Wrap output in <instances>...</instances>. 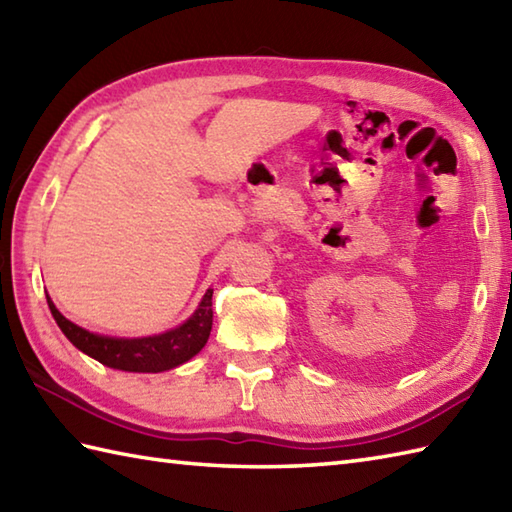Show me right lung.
I'll use <instances>...</instances> for the list:
<instances>
[{"label":"right lung","instance_id":"1","mask_svg":"<svg viewBox=\"0 0 512 512\" xmlns=\"http://www.w3.org/2000/svg\"><path fill=\"white\" fill-rule=\"evenodd\" d=\"M48 306L54 321L74 347H79L81 352L96 358L99 363L123 369V372L156 374L187 363L209 341L213 328V290H206L200 308L193 312L187 323L165 334L145 336V339H112V336L88 332L65 319L50 297Z\"/></svg>","mask_w":512,"mask_h":512}]
</instances>
